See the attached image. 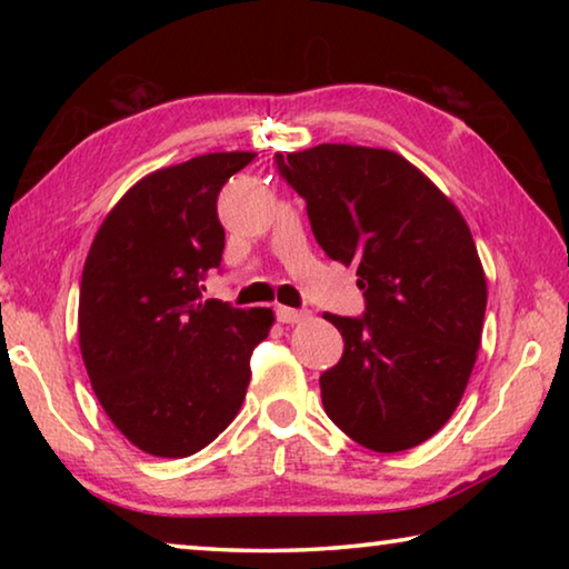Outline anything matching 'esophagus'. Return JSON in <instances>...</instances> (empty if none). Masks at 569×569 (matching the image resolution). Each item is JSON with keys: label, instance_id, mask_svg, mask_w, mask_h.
<instances>
[{"label": "esophagus", "instance_id": "34e87169", "mask_svg": "<svg viewBox=\"0 0 569 569\" xmlns=\"http://www.w3.org/2000/svg\"><path fill=\"white\" fill-rule=\"evenodd\" d=\"M276 316L281 323H301L308 319V311H298V308H288V306H278Z\"/></svg>", "mask_w": 569, "mask_h": 569}]
</instances>
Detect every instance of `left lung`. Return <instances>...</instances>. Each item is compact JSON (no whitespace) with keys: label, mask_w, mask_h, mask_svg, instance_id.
<instances>
[{"label":"left lung","mask_w":569,"mask_h":569,"mask_svg":"<svg viewBox=\"0 0 569 569\" xmlns=\"http://www.w3.org/2000/svg\"><path fill=\"white\" fill-rule=\"evenodd\" d=\"M276 162L366 298L363 319L326 313L343 336L341 361L321 373L326 413L381 455L421 445L465 397L485 329L487 278L465 216L393 150L323 142Z\"/></svg>","instance_id":"8db88e82"}]
</instances>
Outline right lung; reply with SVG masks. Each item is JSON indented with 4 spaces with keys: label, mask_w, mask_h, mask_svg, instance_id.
Wrapping results in <instances>:
<instances>
[{
    "label": "right lung",
    "mask_w": 569,
    "mask_h": 569,
    "mask_svg": "<svg viewBox=\"0 0 569 569\" xmlns=\"http://www.w3.org/2000/svg\"><path fill=\"white\" fill-rule=\"evenodd\" d=\"M256 152H208L148 172L104 216L82 268L77 333L94 397L152 457L208 447L240 411L271 308L203 301L223 258L218 192Z\"/></svg>",
    "instance_id": "1"
}]
</instances>
